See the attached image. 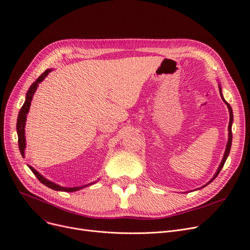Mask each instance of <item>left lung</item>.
Segmentation results:
<instances>
[{
    "label": "left lung",
    "mask_w": 250,
    "mask_h": 250,
    "mask_svg": "<svg viewBox=\"0 0 250 250\" xmlns=\"http://www.w3.org/2000/svg\"><path fill=\"white\" fill-rule=\"evenodd\" d=\"M219 91H220V95H221V98H222V100L224 101V103L227 105V107H228V110H229V114H230V121H229V125H228V142H227V145H226V149H225V153H224V156H223V158H222V161H221V163H220V165H219V168L217 169V171H216V173L214 174V176L212 177V179L209 180L208 182H207L205 186H203L202 188H198V189H201V188H204L205 187H207L208 185H209V183H211L217 176H218V174L220 173V171H221V169L223 168V166H224V164H225V162H226V160H227V158H228V156H229V153H230V149H231V145H232V124H233V111H232V108H231V106H230V104L224 99V96H223V94H222V88H221V85H220V83H219ZM196 190V189H195Z\"/></svg>",
    "instance_id": "1"
}]
</instances>
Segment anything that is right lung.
<instances>
[{"label": "right lung", "mask_w": 250, "mask_h": 250, "mask_svg": "<svg viewBox=\"0 0 250 250\" xmlns=\"http://www.w3.org/2000/svg\"><path fill=\"white\" fill-rule=\"evenodd\" d=\"M52 71V69H47L44 73H42L41 76H39L37 78V80L32 83V85L29 87L27 93H26V97H25V102L23 104V106L21 107L20 111H19V114H18V118H17V125H16V128H17V135H18V145H19V150H20V153L22 155V157L24 158L25 157V148H26V139H25V125H26V118H27V113L30 109V105H31V101H32V98H33V95L35 93V91L38 87V84L42 82L45 77ZM28 167L30 168L31 171L34 173V175L37 177V179L41 181L42 185H44L45 187L54 189V190H59V191H67V192H72V191H77V190H80L86 187H89L91 185H93V183L97 182V181H94V182H91V183H88V185H85V186H81V187H76V188H63V187H61L59 186L58 183H55L52 182L48 179H46L43 175H42L41 173H39L36 169H34L32 166L28 165Z\"/></svg>", "instance_id": "right-lung-1"}]
</instances>
